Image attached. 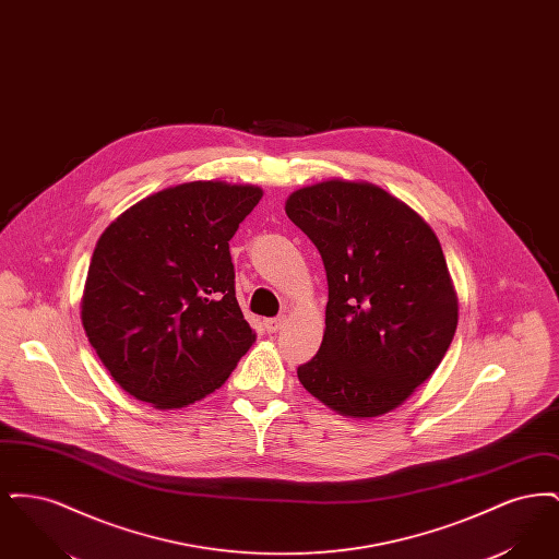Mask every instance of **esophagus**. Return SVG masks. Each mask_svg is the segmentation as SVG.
<instances>
[{
  "label": "esophagus",
  "instance_id": "esophagus-1",
  "mask_svg": "<svg viewBox=\"0 0 559 559\" xmlns=\"http://www.w3.org/2000/svg\"><path fill=\"white\" fill-rule=\"evenodd\" d=\"M285 317H276V319L264 320V326H266L267 333H276L283 324H285Z\"/></svg>",
  "mask_w": 559,
  "mask_h": 559
}]
</instances>
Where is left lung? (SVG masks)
<instances>
[{"mask_svg": "<svg viewBox=\"0 0 559 559\" xmlns=\"http://www.w3.org/2000/svg\"><path fill=\"white\" fill-rule=\"evenodd\" d=\"M285 212L319 249L329 301L319 354L301 385L340 415L399 408L451 346L459 301L426 219L383 188L324 180L289 194Z\"/></svg>", "mask_w": 559, "mask_h": 559, "instance_id": "8db88e82", "label": "left lung"}]
</instances>
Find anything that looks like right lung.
I'll return each mask as SVG.
<instances>
[{
  "instance_id": "obj_1",
  "label": "right lung",
  "mask_w": 559,
  "mask_h": 559,
  "mask_svg": "<svg viewBox=\"0 0 559 559\" xmlns=\"http://www.w3.org/2000/svg\"><path fill=\"white\" fill-rule=\"evenodd\" d=\"M262 194L219 180L163 188L96 242L81 322L133 399L163 411L188 406L222 388L253 346L228 240Z\"/></svg>"
}]
</instances>
